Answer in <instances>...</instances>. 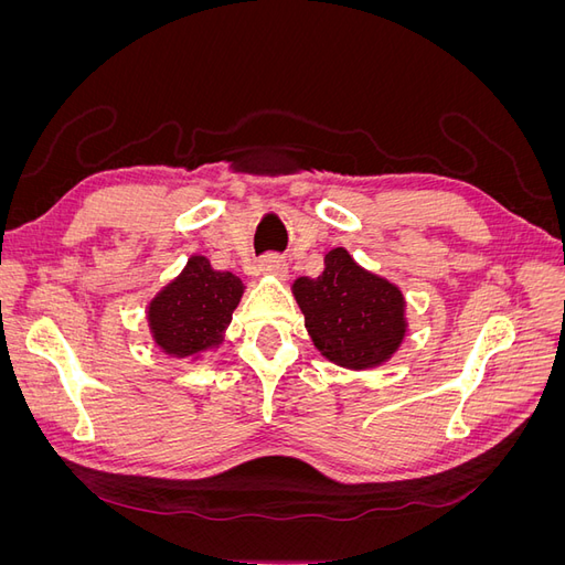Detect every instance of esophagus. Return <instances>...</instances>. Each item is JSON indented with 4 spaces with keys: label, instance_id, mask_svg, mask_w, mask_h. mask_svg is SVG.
<instances>
[{
    "label": "esophagus",
    "instance_id": "esophagus-1",
    "mask_svg": "<svg viewBox=\"0 0 565 565\" xmlns=\"http://www.w3.org/2000/svg\"><path fill=\"white\" fill-rule=\"evenodd\" d=\"M259 270L266 273V276H276V278L285 280L287 278V262L280 254H266V256H262Z\"/></svg>",
    "mask_w": 565,
    "mask_h": 565
}]
</instances>
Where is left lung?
Segmentation results:
<instances>
[{"mask_svg": "<svg viewBox=\"0 0 565 565\" xmlns=\"http://www.w3.org/2000/svg\"><path fill=\"white\" fill-rule=\"evenodd\" d=\"M316 349L328 361L367 370L386 363L405 337V299L396 285L374 276L337 247L324 254L318 278L292 285Z\"/></svg>", "mask_w": 565, "mask_h": 565, "instance_id": "obj_1", "label": "left lung"}]
</instances>
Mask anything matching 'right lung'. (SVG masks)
<instances>
[{
  "mask_svg": "<svg viewBox=\"0 0 565 565\" xmlns=\"http://www.w3.org/2000/svg\"><path fill=\"white\" fill-rule=\"evenodd\" d=\"M243 280L214 270L210 259L191 256L181 276L148 306V324L156 344L177 358L216 349L243 297Z\"/></svg>",
  "mask_w": 565,
  "mask_h": 565,
  "instance_id": "obj_1",
  "label": "right lung"
}]
</instances>
